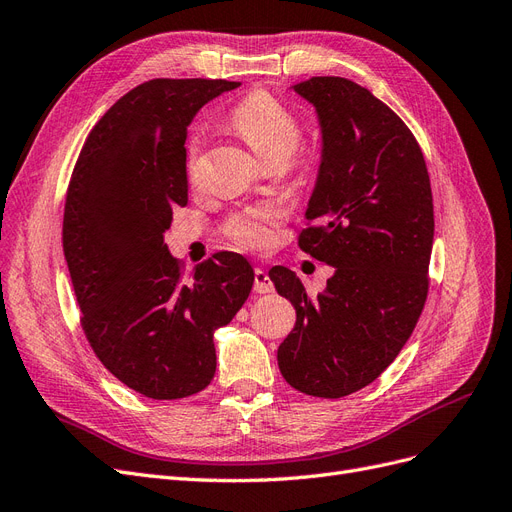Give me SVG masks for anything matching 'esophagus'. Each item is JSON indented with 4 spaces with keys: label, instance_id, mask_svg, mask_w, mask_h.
I'll list each match as a JSON object with an SVG mask.
<instances>
[{
    "label": "esophagus",
    "instance_id": "esophagus-1",
    "mask_svg": "<svg viewBox=\"0 0 512 512\" xmlns=\"http://www.w3.org/2000/svg\"><path fill=\"white\" fill-rule=\"evenodd\" d=\"M253 291L263 295V293H272L274 291V282L272 278L268 276L266 270L261 268H255V282H253Z\"/></svg>",
    "mask_w": 512,
    "mask_h": 512
}]
</instances>
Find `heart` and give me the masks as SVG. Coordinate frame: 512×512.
Returning <instances> with one entry per match:
<instances>
[{"mask_svg": "<svg viewBox=\"0 0 512 512\" xmlns=\"http://www.w3.org/2000/svg\"><path fill=\"white\" fill-rule=\"evenodd\" d=\"M230 124L263 162H287L301 143V126L293 111L282 105L272 94L257 90L232 109ZM202 147L200 132L187 139V173L196 175ZM280 211L272 204H257L232 215L225 223V234L244 249H266L274 238V225Z\"/></svg>", "mask_w": 512, "mask_h": 512, "instance_id": "heart-1", "label": "heart"}]
</instances>
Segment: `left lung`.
I'll return each mask as SVG.
<instances>
[{
	"label": "left lung",
	"instance_id": "obj_1",
	"mask_svg": "<svg viewBox=\"0 0 512 512\" xmlns=\"http://www.w3.org/2000/svg\"><path fill=\"white\" fill-rule=\"evenodd\" d=\"M293 90L314 105L320 166L301 251L335 272L310 299L276 266V291L297 320L278 367L299 392L339 399L369 386L399 356L424 310L434 238L430 177L411 130L346 78H310Z\"/></svg>",
	"mask_w": 512,
	"mask_h": 512
}]
</instances>
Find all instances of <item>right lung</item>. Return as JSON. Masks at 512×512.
I'll return each mask as SVG.
<instances>
[{
    "label": "right lung",
    "mask_w": 512,
    "mask_h": 512,
    "mask_svg": "<svg viewBox=\"0 0 512 512\" xmlns=\"http://www.w3.org/2000/svg\"><path fill=\"white\" fill-rule=\"evenodd\" d=\"M225 80H149L113 103L75 162L63 251L82 327L122 384L156 401L211 384L213 333L253 287L238 253H215L183 278L164 232L187 204L185 137L202 105L238 88Z\"/></svg>",
    "instance_id": "add662e5"
}]
</instances>
